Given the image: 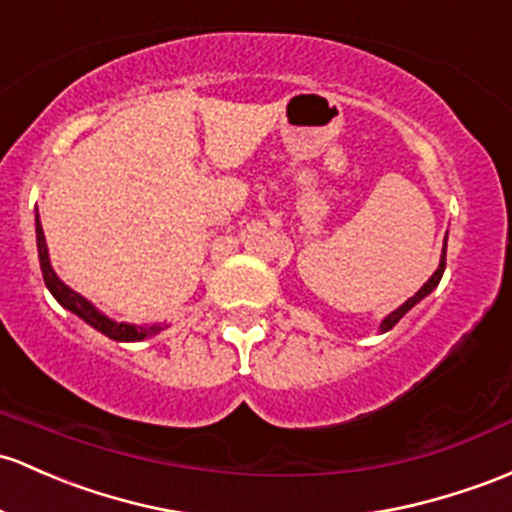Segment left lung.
I'll use <instances>...</instances> for the list:
<instances>
[{
    "label": "left lung",
    "instance_id": "8db88e82",
    "mask_svg": "<svg viewBox=\"0 0 512 512\" xmlns=\"http://www.w3.org/2000/svg\"><path fill=\"white\" fill-rule=\"evenodd\" d=\"M444 266H447V236H444V246H442V256H439V266H437V271H434L432 276H430V280H427V283L422 285V288L417 290V293L412 295V298L405 300L403 305L398 307V310H393V312H390V315L383 317V320H381V327H378V332L383 334V332H388V329H393L395 324H398L400 320H403V317L408 315V312L412 310V307L417 305V302H420V300H425L427 295H430L432 290L437 288V285H439V280H442V276H444Z\"/></svg>",
    "mask_w": 512,
    "mask_h": 512
}]
</instances>
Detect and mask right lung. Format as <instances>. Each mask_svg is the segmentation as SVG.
<instances>
[{
  "instance_id": "1",
  "label": "right lung",
  "mask_w": 512,
  "mask_h": 512,
  "mask_svg": "<svg viewBox=\"0 0 512 512\" xmlns=\"http://www.w3.org/2000/svg\"><path fill=\"white\" fill-rule=\"evenodd\" d=\"M36 246H38V261H41L43 280H46V288L51 290L53 298H56L60 305L65 307V310H70L73 315H78L82 322H87L90 327H95L97 332H102L104 337L114 339V342H144V339L153 337V334L163 332V329L168 327V324H163V322L129 324V322L112 320V317L104 315L102 310H97L90 300L82 298L80 293H75L70 285H65L51 266V256H48V246H46V234H43L41 219H38V210H36Z\"/></svg>"
}]
</instances>
